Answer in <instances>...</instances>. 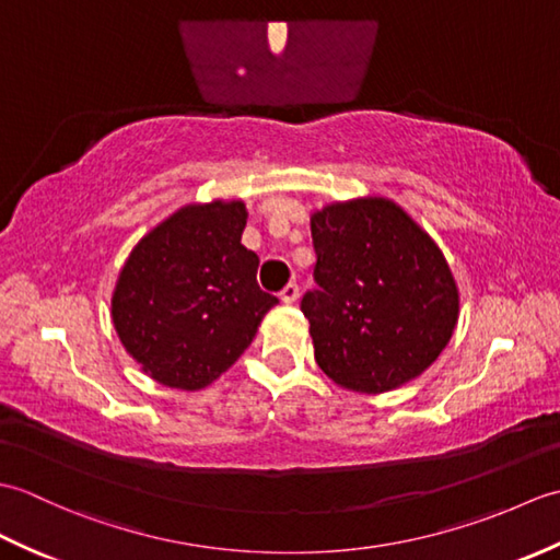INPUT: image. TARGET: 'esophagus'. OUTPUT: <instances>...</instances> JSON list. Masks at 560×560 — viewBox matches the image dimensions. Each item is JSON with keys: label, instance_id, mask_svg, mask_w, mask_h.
<instances>
[{"label": "esophagus", "instance_id": "obj_1", "mask_svg": "<svg viewBox=\"0 0 560 560\" xmlns=\"http://www.w3.org/2000/svg\"><path fill=\"white\" fill-rule=\"evenodd\" d=\"M279 295H281V303H287V305L295 303V301H299V295H301L299 283H289V287H283V291Z\"/></svg>", "mask_w": 560, "mask_h": 560}]
</instances>
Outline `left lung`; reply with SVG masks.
<instances>
[{"label":"left lung","mask_w":560,"mask_h":560,"mask_svg":"<svg viewBox=\"0 0 560 560\" xmlns=\"http://www.w3.org/2000/svg\"><path fill=\"white\" fill-rule=\"evenodd\" d=\"M317 289L305 291L315 361L337 385L377 395L431 365L459 315L440 247L395 201L331 205L311 219Z\"/></svg>","instance_id":"1"}]
</instances>
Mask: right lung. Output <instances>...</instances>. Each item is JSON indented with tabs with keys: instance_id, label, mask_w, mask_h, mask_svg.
<instances>
[{
	"instance_id": "obj_1",
	"label": "right lung",
	"mask_w": 560,
	"mask_h": 560,
	"mask_svg": "<svg viewBox=\"0 0 560 560\" xmlns=\"http://www.w3.org/2000/svg\"><path fill=\"white\" fill-rule=\"evenodd\" d=\"M243 201L189 205L139 241L113 295L127 353L165 387L201 389L241 359L277 295L257 287Z\"/></svg>"
}]
</instances>
